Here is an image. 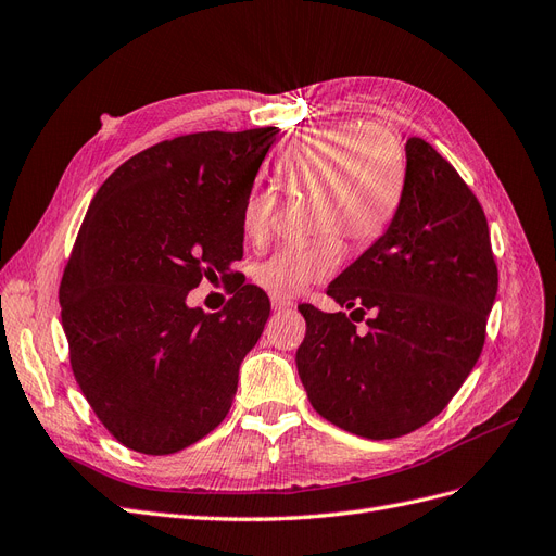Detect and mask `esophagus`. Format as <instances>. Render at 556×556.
I'll use <instances>...</instances> for the list:
<instances>
[{
	"mask_svg": "<svg viewBox=\"0 0 556 556\" xmlns=\"http://www.w3.org/2000/svg\"><path fill=\"white\" fill-rule=\"evenodd\" d=\"M292 305H294V303H292L290 299H282V296H278V294H271V308H274V311L280 313V311L292 308Z\"/></svg>",
	"mask_w": 556,
	"mask_h": 556,
	"instance_id": "obj_1",
	"label": "esophagus"
}]
</instances>
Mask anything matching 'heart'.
I'll return each mask as SVG.
<instances>
[{
    "label": "heart",
    "mask_w": 556,
    "mask_h": 556,
    "mask_svg": "<svg viewBox=\"0 0 556 556\" xmlns=\"http://www.w3.org/2000/svg\"><path fill=\"white\" fill-rule=\"evenodd\" d=\"M285 193L313 190V241L285 243L255 266V282L278 296H296L336 274L342 243L375 241L393 220L405 188V154L393 132L381 126H311L287 142L274 161ZM276 198L253 188L241 206L248 241L269 235Z\"/></svg>",
    "instance_id": "1"
}]
</instances>
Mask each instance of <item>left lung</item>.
Returning a JSON list of instances; mask_svg holds the SVG:
<instances>
[{
    "instance_id": "left-lung-1",
    "label": "left lung",
    "mask_w": 556,
    "mask_h": 556,
    "mask_svg": "<svg viewBox=\"0 0 556 556\" xmlns=\"http://www.w3.org/2000/svg\"><path fill=\"white\" fill-rule=\"evenodd\" d=\"M405 156L393 220L327 287L348 311H374L369 333L344 313L299 305L308 329L296 368L311 405L368 439L414 432L448 405L481 356L500 285L469 186L424 138H405Z\"/></svg>"
}]
</instances>
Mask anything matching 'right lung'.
<instances>
[{
	"label": "right lung",
	"mask_w": 556,
	"mask_h": 556,
	"mask_svg": "<svg viewBox=\"0 0 556 556\" xmlns=\"http://www.w3.org/2000/svg\"><path fill=\"white\" fill-rule=\"evenodd\" d=\"M276 128L193 132L140 151L93 195L60 287L73 375L110 434L177 453L227 416L271 303L243 285L220 313L188 292L243 257L241 206Z\"/></svg>",
	"instance_id": "obj_1"
}]
</instances>
